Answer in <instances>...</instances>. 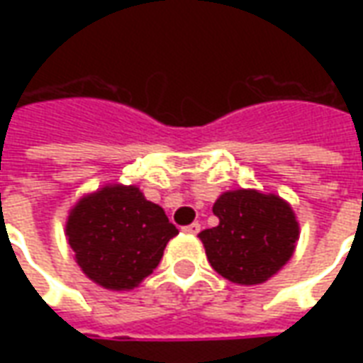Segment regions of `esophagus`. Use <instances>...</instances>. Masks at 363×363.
Listing matches in <instances>:
<instances>
[{
	"label": "esophagus",
	"mask_w": 363,
	"mask_h": 363,
	"mask_svg": "<svg viewBox=\"0 0 363 363\" xmlns=\"http://www.w3.org/2000/svg\"><path fill=\"white\" fill-rule=\"evenodd\" d=\"M182 231H184V233H189V235H196V233H200V223L194 221V223H190V225H186V228H182Z\"/></svg>",
	"instance_id": "obj_1"
}]
</instances>
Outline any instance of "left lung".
I'll return each mask as SVG.
<instances>
[{
	"mask_svg": "<svg viewBox=\"0 0 363 363\" xmlns=\"http://www.w3.org/2000/svg\"><path fill=\"white\" fill-rule=\"evenodd\" d=\"M213 213L220 223L200 239L213 270L229 281L262 284L291 259L299 228L281 198L233 190L216 200Z\"/></svg>",
	"mask_w": 363,
	"mask_h": 363,
	"instance_id": "1",
	"label": "left lung"
}]
</instances>
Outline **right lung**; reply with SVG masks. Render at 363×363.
I'll list each match as a JSON object with an SVG mask.
<instances>
[{
  "instance_id": "right-lung-1",
  "label": "right lung",
  "mask_w": 363,
  "mask_h": 363,
  "mask_svg": "<svg viewBox=\"0 0 363 363\" xmlns=\"http://www.w3.org/2000/svg\"><path fill=\"white\" fill-rule=\"evenodd\" d=\"M77 264L106 289H132L161 262L179 229L135 186H104L77 202L66 225Z\"/></svg>"
}]
</instances>
